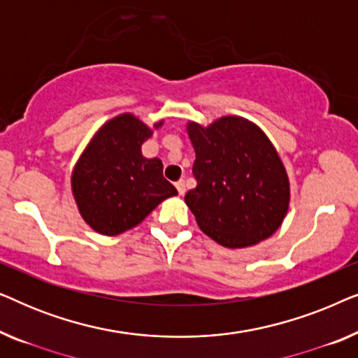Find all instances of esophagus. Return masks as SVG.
Wrapping results in <instances>:
<instances>
[{
  "instance_id": "34e87169",
  "label": "esophagus",
  "mask_w": 358,
  "mask_h": 358,
  "mask_svg": "<svg viewBox=\"0 0 358 358\" xmlns=\"http://www.w3.org/2000/svg\"><path fill=\"white\" fill-rule=\"evenodd\" d=\"M176 187H178V192H179V195H184L185 194V180H178V182H176Z\"/></svg>"
}]
</instances>
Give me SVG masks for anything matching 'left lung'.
<instances>
[{"instance_id":"left-lung-1","label":"left lung","mask_w":358,"mask_h":358,"mask_svg":"<svg viewBox=\"0 0 358 358\" xmlns=\"http://www.w3.org/2000/svg\"><path fill=\"white\" fill-rule=\"evenodd\" d=\"M197 187L185 203L199 228L224 248H248L272 236L285 218L290 184L264 131L243 117H222L207 129L190 122Z\"/></svg>"}]
</instances>
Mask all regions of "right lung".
<instances>
[{
	"label": "right lung",
	"instance_id": "obj_1",
	"mask_svg": "<svg viewBox=\"0 0 358 358\" xmlns=\"http://www.w3.org/2000/svg\"><path fill=\"white\" fill-rule=\"evenodd\" d=\"M151 135L143 122L122 114L102 125L81 155L73 169L71 189L81 217L94 231L106 236L124 233L163 200L178 195L163 178L161 159L141 155V145Z\"/></svg>",
	"mask_w": 358,
	"mask_h": 358
}]
</instances>
